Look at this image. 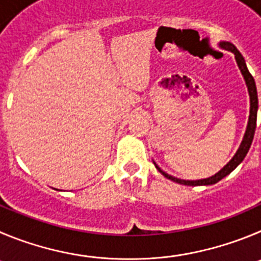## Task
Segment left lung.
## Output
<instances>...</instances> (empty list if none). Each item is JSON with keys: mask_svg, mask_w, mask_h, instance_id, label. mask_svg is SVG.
I'll list each match as a JSON object with an SVG mask.
<instances>
[{"mask_svg": "<svg viewBox=\"0 0 261 261\" xmlns=\"http://www.w3.org/2000/svg\"><path fill=\"white\" fill-rule=\"evenodd\" d=\"M221 47L226 48V50L232 51L234 54L236 60H237V64L240 67L241 72H242L243 77H245V81L246 85H247V89H248V94H250V118H248V125H247V130H246L245 136H243V140L241 143V147L240 149L237 150L234 157L218 172L215 174L214 176L207 177V179H201V180H181V179H177V177L171 176V175H167L166 172H164L162 170L160 169L158 166L157 170L161 172V174L164 175L165 177L167 179L172 180L175 182H179V184H182V186H189V187H197V186H211V184H215V182L220 181L223 177H225L226 175L230 174L238 165L241 164L243 161V158L246 157L247 154L248 149L251 147V143H252V139H254L255 135V128H256V116H257V91H256V85H255L254 81V77L251 75V73L248 72L247 67H246V63L243 57L241 55L240 51L236 48L234 45L229 42H223L220 43Z\"/></svg>", "mask_w": 261, "mask_h": 261, "instance_id": "8db88e82", "label": "left lung"}]
</instances>
